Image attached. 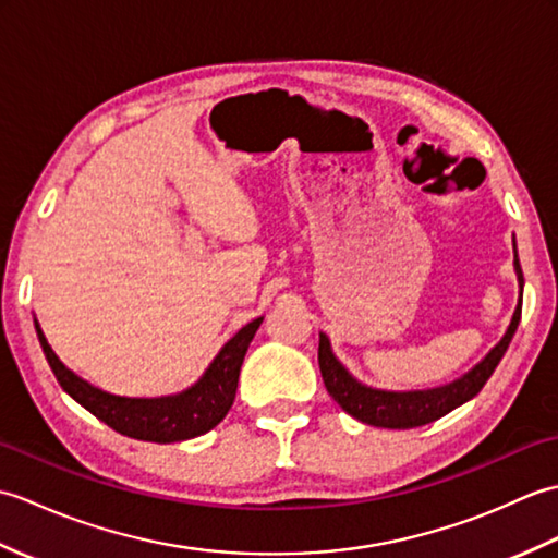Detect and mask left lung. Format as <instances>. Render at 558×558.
<instances>
[{"instance_id":"obj_1","label":"left lung","mask_w":558,"mask_h":558,"mask_svg":"<svg viewBox=\"0 0 558 558\" xmlns=\"http://www.w3.org/2000/svg\"><path fill=\"white\" fill-rule=\"evenodd\" d=\"M513 268L518 278V304L511 324H508L504 338L484 354V357L472 366L470 372L458 376L456 381L436 386V388H422V390H384L372 388L362 381H357L342 364L326 333H318V366H322V376L326 390L338 405L352 414L354 420L372 426H384V429H412V426L429 424L438 417H444L450 410L460 408L462 402L475 398L482 386L489 381L496 366H499L501 357L506 354L508 345L518 330L520 324V310H523V268L518 260L515 236H513Z\"/></svg>"}]
</instances>
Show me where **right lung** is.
Returning <instances> with one entry per match:
<instances>
[{
    "mask_svg": "<svg viewBox=\"0 0 558 558\" xmlns=\"http://www.w3.org/2000/svg\"><path fill=\"white\" fill-rule=\"evenodd\" d=\"M264 316L248 322L244 328L225 342L220 352L213 357L208 369L201 374L194 386L184 388L182 393L160 396V398H126L114 396L98 386L88 384L86 378L74 374L69 366L57 357L47 342L43 328L35 318V333H38L40 348L52 366L59 386L74 398L78 405L96 414L100 422L112 426L129 438L153 444H174L196 438L210 432L213 426L222 422L225 414L232 408L236 384H240V369L248 342L254 340L256 330Z\"/></svg>",
    "mask_w": 558,
    "mask_h": 558,
    "instance_id": "1",
    "label": "right lung"
}]
</instances>
